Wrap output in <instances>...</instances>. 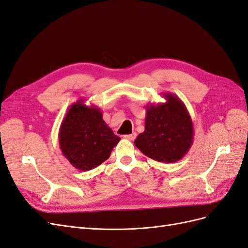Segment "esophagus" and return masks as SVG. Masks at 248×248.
Listing matches in <instances>:
<instances>
[{
	"label": "esophagus",
	"instance_id": "1",
	"mask_svg": "<svg viewBox=\"0 0 248 248\" xmlns=\"http://www.w3.org/2000/svg\"><path fill=\"white\" fill-rule=\"evenodd\" d=\"M124 138L127 139V140H134L137 138V133L133 132L131 134H127V136H124Z\"/></svg>",
	"mask_w": 248,
	"mask_h": 248
}]
</instances>
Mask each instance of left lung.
I'll use <instances>...</instances> for the list:
<instances>
[{
  "label": "left lung",
  "mask_w": 248,
  "mask_h": 248,
  "mask_svg": "<svg viewBox=\"0 0 248 248\" xmlns=\"http://www.w3.org/2000/svg\"><path fill=\"white\" fill-rule=\"evenodd\" d=\"M166 102L149 103L146 108L145 131L134 145L159 162H176L187 154L193 142V125L183 101L171 93H162Z\"/></svg>",
  "instance_id": "1"
}]
</instances>
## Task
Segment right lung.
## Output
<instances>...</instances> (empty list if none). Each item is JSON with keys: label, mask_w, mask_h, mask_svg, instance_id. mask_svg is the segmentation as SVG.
<instances>
[{"label": "right lung", "mask_w": 248, "mask_h": 248, "mask_svg": "<svg viewBox=\"0 0 248 248\" xmlns=\"http://www.w3.org/2000/svg\"><path fill=\"white\" fill-rule=\"evenodd\" d=\"M120 140L104 122L100 108L86 106L84 99L69 108L59 129V145L65 158L84 171L106 161Z\"/></svg>", "instance_id": "add662e5"}]
</instances>
